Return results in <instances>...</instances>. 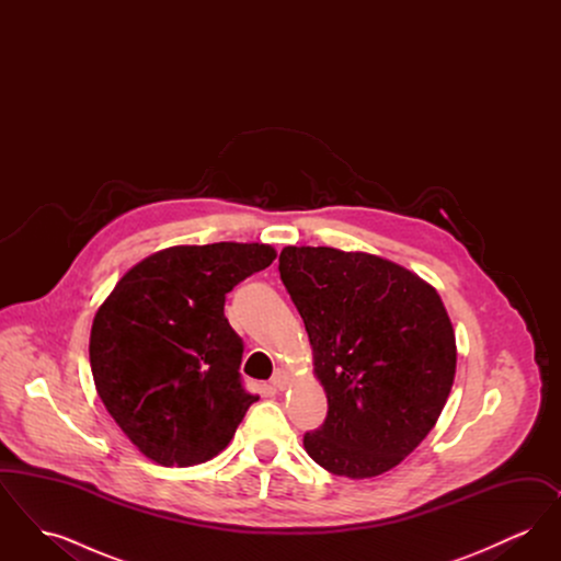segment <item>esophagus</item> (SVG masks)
Masks as SVG:
<instances>
[{
  "label": "esophagus",
  "mask_w": 561,
  "mask_h": 561,
  "mask_svg": "<svg viewBox=\"0 0 561 561\" xmlns=\"http://www.w3.org/2000/svg\"><path fill=\"white\" fill-rule=\"evenodd\" d=\"M288 385H290V376L286 370H277L273 374V378H271V389L273 391H284Z\"/></svg>",
  "instance_id": "1"
}]
</instances>
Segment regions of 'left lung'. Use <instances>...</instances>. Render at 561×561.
Listing matches in <instances>:
<instances>
[{
    "label": "left lung",
    "instance_id": "obj_1",
    "mask_svg": "<svg viewBox=\"0 0 561 561\" xmlns=\"http://www.w3.org/2000/svg\"><path fill=\"white\" fill-rule=\"evenodd\" d=\"M279 275L328 398L305 450L351 480L393 469L435 427L453 389L456 341L439 294L387 259L325 245H286Z\"/></svg>",
    "mask_w": 561,
    "mask_h": 561
}]
</instances>
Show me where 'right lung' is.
<instances>
[{
    "label": "right lung",
    "instance_id": "1",
    "mask_svg": "<svg viewBox=\"0 0 561 561\" xmlns=\"http://www.w3.org/2000/svg\"><path fill=\"white\" fill-rule=\"evenodd\" d=\"M267 243L165 248L99 307L90 366L108 414L147 458L191 467L222 453L259 400L241 385L243 343L225 296L275 261Z\"/></svg>",
    "mask_w": 561,
    "mask_h": 561
}]
</instances>
